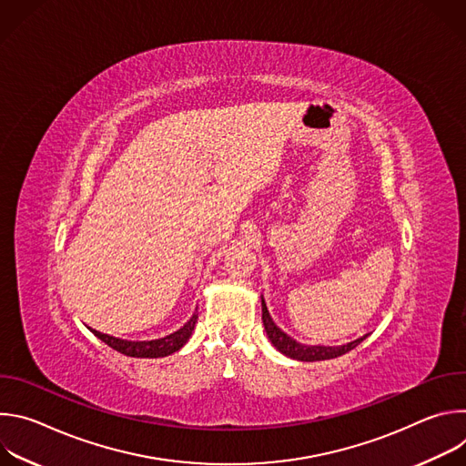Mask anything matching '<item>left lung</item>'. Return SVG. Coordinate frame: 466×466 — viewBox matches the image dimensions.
Returning <instances> with one entry per match:
<instances>
[{"mask_svg": "<svg viewBox=\"0 0 466 466\" xmlns=\"http://www.w3.org/2000/svg\"><path fill=\"white\" fill-rule=\"evenodd\" d=\"M261 320H263V326H265V331H268V336L271 339V343L282 352L286 354L288 358H293V360H299V361H322V360H334V358H339L347 352H350L352 349H356L367 336L352 341V343H347V345H341V347H322V345H317V347H308V345H300L297 343L293 338H289L288 334H284V331L273 322L269 311H268V306H265L263 302V297H261Z\"/></svg>", "mask_w": 466, "mask_h": 466, "instance_id": "obj_1", "label": "left lung"}]
</instances>
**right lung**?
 Segmentation results:
<instances>
[{"mask_svg":"<svg viewBox=\"0 0 466 466\" xmlns=\"http://www.w3.org/2000/svg\"><path fill=\"white\" fill-rule=\"evenodd\" d=\"M197 317H198V313H193L191 319L180 329H177L175 334H169V336H166L162 339H155V341H125V339H117V338L101 334V331H97V329H92V331L103 343H106L110 349L117 350L125 356H130V358H164V356H169V354L180 350L186 345V341L189 339L191 331L195 328Z\"/></svg>","mask_w":466,"mask_h":466,"instance_id":"1","label":"right lung"}]
</instances>
